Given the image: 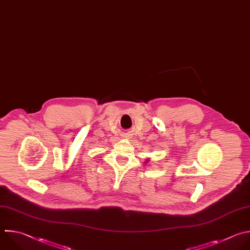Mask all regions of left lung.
I'll list each match as a JSON object with an SVG mask.
<instances>
[{
  "instance_id": "left-lung-1",
  "label": "left lung",
  "mask_w": 250,
  "mask_h": 250,
  "mask_svg": "<svg viewBox=\"0 0 250 250\" xmlns=\"http://www.w3.org/2000/svg\"><path fill=\"white\" fill-rule=\"evenodd\" d=\"M148 161H149V160H148ZM148 161H147V162H148Z\"/></svg>"
}]
</instances>
